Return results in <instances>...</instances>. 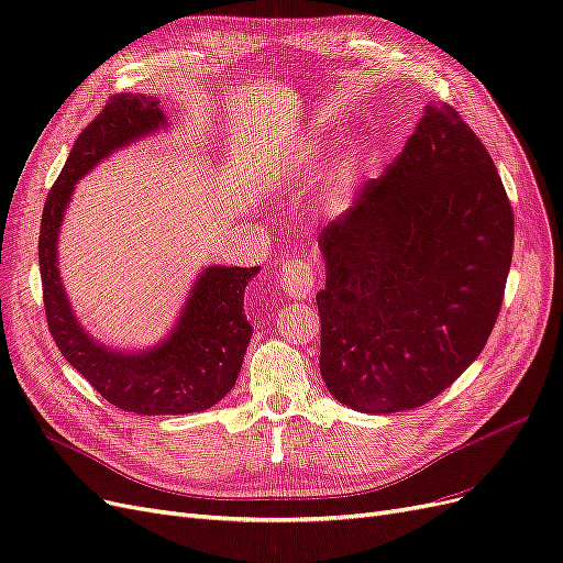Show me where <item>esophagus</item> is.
Returning a JSON list of instances; mask_svg holds the SVG:
<instances>
[{"label":"esophagus","mask_w":563,"mask_h":563,"mask_svg":"<svg viewBox=\"0 0 563 563\" xmlns=\"http://www.w3.org/2000/svg\"><path fill=\"white\" fill-rule=\"evenodd\" d=\"M279 286L286 294L291 296H305L310 294L314 286V267L308 258L302 255H294V258H286L279 267Z\"/></svg>","instance_id":"1"}]
</instances>
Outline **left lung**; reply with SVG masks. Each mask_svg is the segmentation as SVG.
Returning <instances> with one entry per match:
<instances>
[{
	"label": "left lung",
	"instance_id": "left-lung-1",
	"mask_svg": "<svg viewBox=\"0 0 563 563\" xmlns=\"http://www.w3.org/2000/svg\"><path fill=\"white\" fill-rule=\"evenodd\" d=\"M512 249V203L484 143L455 108L428 106L385 176L319 234L331 395L397 413L451 387L496 327Z\"/></svg>",
	"mask_w": 563,
	"mask_h": 563
}]
</instances>
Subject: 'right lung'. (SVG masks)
<instances>
[{"instance_id":"add662e5","label":"right lung","mask_w":563,"mask_h":563,"mask_svg":"<svg viewBox=\"0 0 563 563\" xmlns=\"http://www.w3.org/2000/svg\"><path fill=\"white\" fill-rule=\"evenodd\" d=\"M166 124L159 100L117 93L79 133L58 180L44 201L40 225V272L48 331L58 350L112 406L139 416L207 411L234 387L251 340L244 288L258 267H207L195 282L174 331L147 352H117L81 329L58 272V230L75 183L141 135Z\"/></svg>"}]
</instances>
